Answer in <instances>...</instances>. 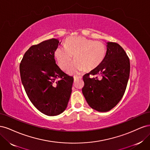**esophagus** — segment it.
I'll return each mask as SVG.
<instances>
[{"label": "esophagus", "instance_id": "esophagus-1", "mask_svg": "<svg viewBox=\"0 0 150 150\" xmlns=\"http://www.w3.org/2000/svg\"><path fill=\"white\" fill-rule=\"evenodd\" d=\"M82 79V77H81V76H74V79L76 81V80H77V79Z\"/></svg>", "mask_w": 150, "mask_h": 150}]
</instances>
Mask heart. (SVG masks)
I'll list each match as a JSON object with an SVG mask.
<instances>
[{
	"label": "heart",
	"mask_w": 150,
	"mask_h": 150,
	"mask_svg": "<svg viewBox=\"0 0 150 150\" xmlns=\"http://www.w3.org/2000/svg\"><path fill=\"white\" fill-rule=\"evenodd\" d=\"M106 56L104 44L84 37H71L66 39L64 47H58L54 52L58 66L63 71L69 68L74 57L73 62L68 71L71 74H78L85 69L91 71L97 68Z\"/></svg>",
	"instance_id": "b5f03b06"
}]
</instances>
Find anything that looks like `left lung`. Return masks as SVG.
Returning a JSON list of instances; mask_svg holds the SVG:
<instances>
[{"instance_id": "obj_1", "label": "left lung", "mask_w": 150, "mask_h": 150, "mask_svg": "<svg viewBox=\"0 0 150 150\" xmlns=\"http://www.w3.org/2000/svg\"><path fill=\"white\" fill-rule=\"evenodd\" d=\"M129 72V59L125 50L118 44L108 42L101 64L83 76L82 92L89 106L99 112L116 106L125 94ZM90 75H101L102 78H91Z\"/></svg>"}]
</instances>
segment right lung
<instances>
[{
    "label": "right lung",
    "instance_id": "right-lung-1",
    "mask_svg": "<svg viewBox=\"0 0 150 150\" xmlns=\"http://www.w3.org/2000/svg\"><path fill=\"white\" fill-rule=\"evenodd\" d=\"M59 40L51 39L32 46L20 64L22 83L33 105L43 114H61L67 106L74 78L56 64L54 52Z\"/></svg>",
    "mask_w": 150,
    "mask_h": 150
}]
</instances>
